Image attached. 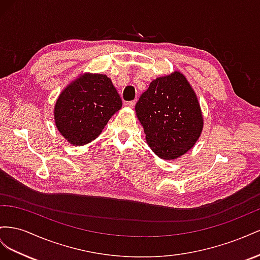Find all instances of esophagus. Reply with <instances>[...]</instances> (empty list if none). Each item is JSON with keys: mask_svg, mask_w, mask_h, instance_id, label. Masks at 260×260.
I'll use <instances>...</instances> for the list:
<instances>
[{"mask_svg": "<svg viewBox=\"0 0 260 260\" xmlns=\"http://www.w3.org/2000/svg\"><path fill=\"white\" fill-rule=\"evenodd\" d=\"M135 105H136V101L135 100L134 101H127V102L125 103V106L128 107V108H134Z\"/></svg>", "mask_w": 260, "mask_h": 260, "instance_id": "1", "label": "esophagus"}]
</instances>
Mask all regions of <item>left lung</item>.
<instances>
[{"label":"left lung","instance_id":"8db88e82","mask_svg":"<svg viewBox=\"0 0 260 260\" xmlns=\"http://www.w3.org/2000/svg\"><path fill=\"white\" fill-rule=\"evenodd\" d=\"M135 110L148 146L161 159L180 158L202 134L204 118L197 95L180 72L152 80Z\"/></svg>","mask_w":260,"mask_h":260}]
</instances>
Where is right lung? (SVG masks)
Listing matches in <instances>:
<instances>
[{"label": "right lung", "instance_id": "right-lung-1", "mask_svg": "<svg viewBox=\"0 0 260 260\" xmlns=\"http://www.w3.org/2000/svg\"><path fill=\"white\" fill-rule=\"evenodd\" d=\"M121 107L120 94L107 75L86 73L58 95L54 107L56 128L70 144L86 145L101 134Z\"/></svg>", "mask_w": 260, "mask_h": 260}]
</instances>
